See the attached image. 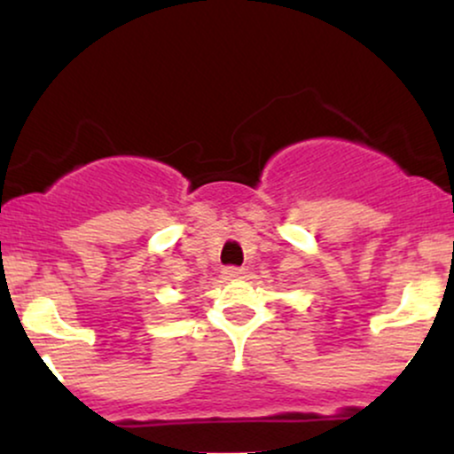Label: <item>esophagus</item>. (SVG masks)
Listing matches in <instances>:
<instances>
[{"label":"esophagus","mask_w":454,"mask_h":454,"mask_svg":"<svg viewBox=\"0 0 454 454\" xmlns=\"http://www.w3.org/2000/svg\"><path fill=\"white\" fill-rule=\"evenodd\" d=\"M222 273H223V278H228V279H239V278H243L245 270L239 269V267H226L222 270Z\"/></svg>","instance_id":"34e87169"}]
</instances>
